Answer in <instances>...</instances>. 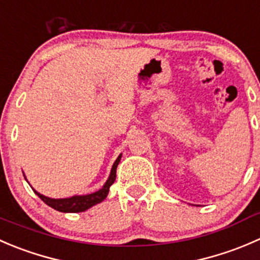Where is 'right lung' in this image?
Returning <instances> with one entry per match:
<instances>
[{"label": "right lung", "mask_w": 260, "mask_h": 260, "mask_svg": "<svg viewBox=\"0 0 260 260\" xmlns=\"http://www.w3.org/2000/svg\"><path fill=\"white\" fill-rule=\"evenodd\" d=\"M120 159H121V154L119 155V158L116 159V161L114 163L111 169V174H110L109 179L105 183V186L102 187L100 191L94 192V193L91 194H86V196H74L71 197V199H60V200H55V199H49V197L43 196L40 194L39 192L34 191L40 199L45 202L48 206H50L51 209L56 210V211L60 212H83L86 210H88L89 207L94 206V205L100 204V202L104 201L105 199L107 197L110 191V187L111 184L114 183L115 179H116V168L120 163Z\"/></svg>", "instance_id": "add662e5"}]
</instances>
